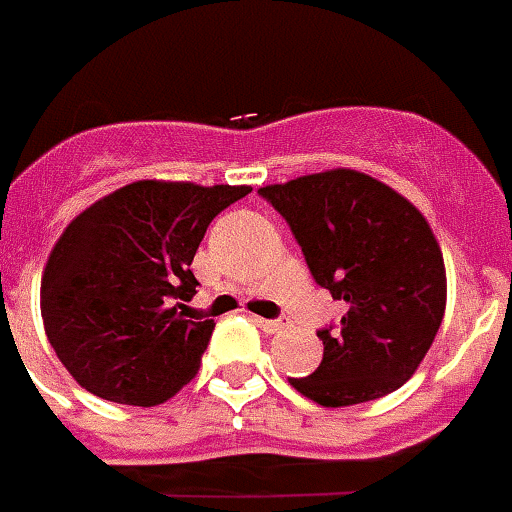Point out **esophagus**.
Instances as JSON below:
<instances>
[{
    "mask_svg": "<svg viewBox=\"0 0 512 512\" xmlns=\"http://www.w3.org/2000/svg\"><path fill=\"white\" fill-rule=\"evenodd\" d=\"M253 323L259 325L264 333H279V330L287 328V320H266V318H253Z\"/></svg>",
    "mask_w": 512,
    "mask_h": 512,
    "instance_id": "34e87169",
    "label": "esophagus"
}]
</instances>
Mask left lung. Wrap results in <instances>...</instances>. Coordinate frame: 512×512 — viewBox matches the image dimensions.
I'll list each match as a JSON object with an SVG mask.
<instances>
[{"instance_id": "left-lung-1", "label": "left lung", "mask_w": 512, "mask_h": 512, "mask_svg": "<svg viewBox=\"0 0 512 512\" xmlns=\"http://www.w3.org/2000/svg\"><path fill=\"white\" fill-rule=\"evenodd\" d=\"M302 246L312 277L341 300L338 330H318L323 361L289 379L323 408L390 395L425 359L446 310V266L423 212L356 169L259 189Z\"/></svg>"}]
</instances>
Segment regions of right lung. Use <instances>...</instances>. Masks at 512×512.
<instances>
[{
  "mask_svg": "<svg viewBox=\"0 0 512 512\" xmlns=\"http://www.w3.org/2000/svg\"><path fill=\"white\" fill-rule=\"evenodd\" d=\"M251 187L140 179L89 205L45 261L40 315L71 377L120 405H161L200 372L215 323L189 320L192 259Z\"/></svg>",
  "mask_w": 512,
  "mask_h": 512,
  "instance_id": "right-lung-1",
  "label": "right lung"
}]
</instances>
